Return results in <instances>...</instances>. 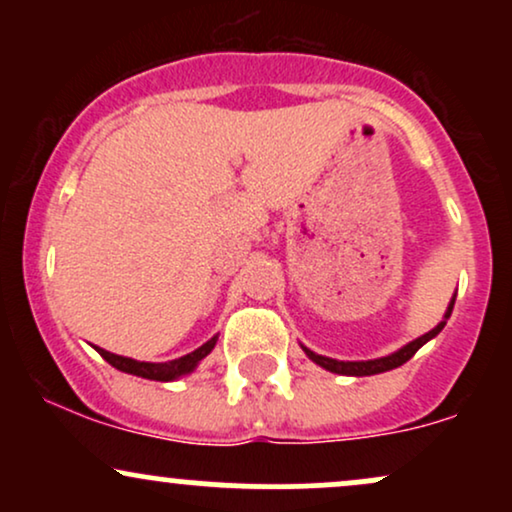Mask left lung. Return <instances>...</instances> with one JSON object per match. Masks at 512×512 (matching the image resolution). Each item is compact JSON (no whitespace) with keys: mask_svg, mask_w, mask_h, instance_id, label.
<instances>
[{"mask_svg":"<svg viewBox=\"0 0 512 512\" xmlns=\"http://www.w3.org/2000/svg\"><path fill=\"white\" fill-rule=\"evenodd\" d=\"M452 305H455V301L450 303V308H448V313H445V317H450ZM443 327H445V320L440 322L438 327H433L431 332L424 334V337L414 339V342H409L407 346H402V349L395 351V354L383 356V358H375V361H337V358H327V356L313 354V351L305 349V346H303V351H305V354H308L310 358H313L317 366L332 370V373H339V375H375V373H385V370L399 368V366H402V363H407L409 358L414 356L416 351H419L421 346H424V344L428 342V339L436 337V334H438L440 330H443Z\"/></svg>","mask_w":512,"mask_h":512,"instance_id":"left-lung-1","label":"left lung"}]
</instances>
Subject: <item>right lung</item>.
Here are the masks:
<instances>
[{"label": "right lung", "mask_w": 512, "mask_h": 512, "mask_svg": "<svg viewBox=\"0 0 512 512\" xmlns=\"http://www.w3.org/2000/svg\"><path fill=\"white\" fill-rule=\"evenodd\" d=\"M214 346H216V337H211L207 344H202V346H199V349L192 351V354L173 358V361H166V363L134 361V358L110 354V351L98 349V346H96V351L105 358V361L110 363V366L117 368V370H122V373L139 375V378H146V380H161V383H168V380H175V378H180V375L192 373L197 363L202 361V358L207 356L209 351L214 349Z\"/></svg>", "instance_id": "1"}]
</instances>
